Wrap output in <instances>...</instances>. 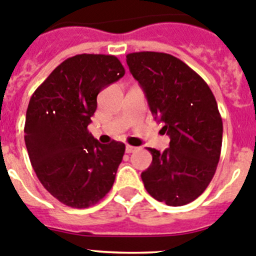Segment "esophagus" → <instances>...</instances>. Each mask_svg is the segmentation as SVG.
Listing matches in <instances>:
<instances>
[{"label": "esophagus", "mask_w": 256, "mask_h": 256, "mask_svg": "<svg viewBox=\"0 0 256 256\" xmlns=\"http://www.w3.org/2000/svg\"><path fill=\"white\" fill-rule=\"evenodd\" d=\"M137 150H138L137 147H133V146H130V144L126 147V153H133V152H136Z\"/></svg>", "instance_id": "1"}]
</instances>
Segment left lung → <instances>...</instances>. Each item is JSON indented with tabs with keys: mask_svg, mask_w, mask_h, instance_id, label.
I'll list each match as a JSON object with an SVG mask.
<instances>
[{
	"mask_svg": "<svg viewBox=\"0 0 256 256\" xmlns=\"http://www.w3.org/2000/svg\"><path fill=\"white\" fill-rule=\"evenodd\" d=\"M126 64L147 96L154 119L170 136V148L152 154L142 172L148 194L168 206L192 202L215 174L222 144V119L205 80L170 54L140 51Z\"/></svg>",
	"mask_w": 256,
	"mask_h": 256,
	"instance_id": "8db88e82",
	"label": "left lung"
}]
</instances>
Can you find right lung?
I'll return each mask as SVG.
<instances>
[{
  "label": "right lung",
  "mask_w": 256,
  "mask_h": 256,
  "mask_svg": "<svg viewBox=\"0 0 256 256\" xmlns=\"http://www.w3.org/2000/svg\"><path fill=\"white\" fill-rule=\"evenodd\" d=\"M118 58L80 54L62 62L35 90L25 143L36 176L64 205L85 208L113 187L126 146L102 144L88 130L100 90L124 75Z\"/></svg>",
  "instance_id": "1"
}]
</instances>
